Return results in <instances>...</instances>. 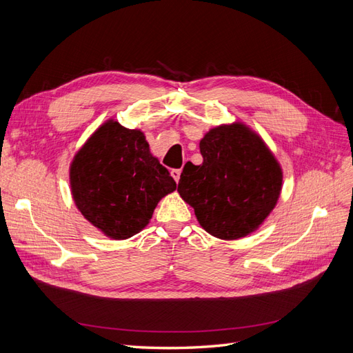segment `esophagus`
<instances>
[{
    "label": "esophagus",
    "instance_id": "obj_1",
    "mask_svg": "<svg viewBox=\"0 0 353 353\" xmlns=\"http://www.w3.org/2000/svg\"><path fill=\"white\" fill-rule=\"evenodd\" d=\"M170 175H172V178L178 183L179 176H181V169H172V170H170Z\"/></svg>",
    "mask_w": 353,
    "mask_h": 353
}]
</instances>
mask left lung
Segmentation results:
<instances>
[{
	"label": "left lung",
	"instance_id": "left-lung-1",
	"mask_svg": "<svg viewBox=\"0 0 353 353\" xmlns=\"http://www.w3.org/2000/svg\"><path fill=\"white\" fill-rule=\"evenodd\" d=\"M203 163L183 169L178 193L213 237L236 240L259 228L280 197L283 172L262 138L236 122L200 141Z\"/></svg>",
	"mask_w": 353,
	"mask_h": 353
}]
</instances>
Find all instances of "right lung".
<instances>
[{"label":"right lung","instance_id":"add662e5","mask_svg":"<svg viewBox=\"0 0 353 353\" xmlns=\"http://www.w3.org/2000/svg\"><path fill=\"white\" fill-rule=\"evenodd\" d=\"M70 187L85 219L114 240L140 232L176 183L140 130L108 121L73 157Z\"/></svg>","mask_w":353,"mask_h":353}]
</instances>
